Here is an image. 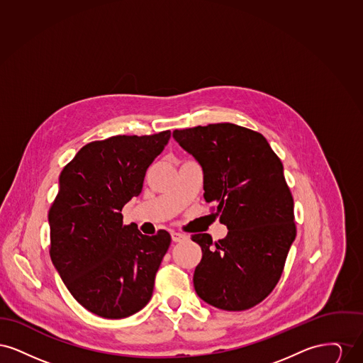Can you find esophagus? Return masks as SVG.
<instances>
[{
  "instance_id": "34e87169",
  "label": "esophagus",
  "mask_w": 363,
  "mask_h": 363,
  "mask_svg": "<svg viewBox=\"0 0 363 363\" xmlns=\"http://www.w3.org/2000/svg\"><path fill=\"white\" fill-rule=\"evenodd\" d=\"M189 237L188 235H185V234H181V233H172V240L174 242H184L186 241Z\"/></svg>"
}]
</instances>
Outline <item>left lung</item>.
Masks as SVG:
<instances>
[{
    "label": "left lung",
    "instance_id": "obj_1",
    "mask_svg": "<svg viewBox=\"0 0 363 363\" xmlns=\"http://www.w3.org/2000/svg\"><path fill=\"white\" fill-rule=\"evenodd\" d=\"M173 138L203 167L204 199L228 228L215 243L191 235L203 250L194 290L218 309H250L275 289L296 235L283 164L261 133L228 122L175 129Z\"/></svg>",
    "mask_w": 363,
    "mask_h": 363
}]
</instances>
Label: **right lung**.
<instances>
[{
  "label": "right lung",
  "instance_id": "1",
  "mask_svg": "<svg viewBox=\"0 0 363 363\" xmlns=\"http://www.w3.org/2000/svg\"><path fill=\"white\" fill-rule=\"evenodd\" d=\"M172 136H113L84 145L60 175L49 211L50 257L67 289L86 311L125 318L151 299L172 237L143 235L123 225L122 208Z\"/></svg>",
  "mask_w": 363,
  "mask_h": 363
}]
</instances>
